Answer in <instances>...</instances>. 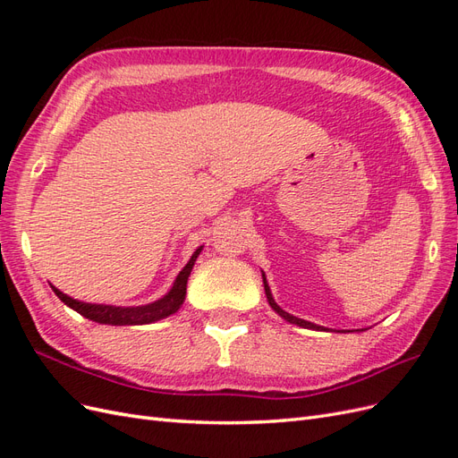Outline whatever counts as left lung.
I'll return each instance as SVG.
<instances>
[{
	"label": "left lung",
	"mask_w": 458,
	"mask_h": 458,
	"mask_svg": "<svg viewBox=\"0 0 458 458\" xmlns=\"http://www.w3.org/2000/svg\"><path fill=\"white\" fill-rule=\"evenodd\" d=\"M263 286H266V294H267V300H269V306L279 313L283 318H286L288 323H293V325H298V327H306V328H315V330H318L321 327H317V325H313V323H308V321H303V318H298V317H294V315H290V313H286V311H283L279 306H276L275 303V300H273V296H271V290H269V286H267V281H266V275H263Z\"/></svg>",
	"instance_id": "1"
}]
</instances>
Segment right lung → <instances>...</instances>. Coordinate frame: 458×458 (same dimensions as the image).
I'll use <instances>...</instances> for the list:
<instances>
[{
  "label": "right lung",
  "mask_w": 458,
  "mask_h": 458,
  "mask_svg": "<svg viewBox=\"0 0 458 458\" xmlns=\"http://www.w3.org/2000/svg\"><path fill=\"white\" fill-rule=\"evenodd\" d=\"M202 248L191 256L187 266L179 271L177 279L172 286V290L164 298H160L158 301L147 303V306H140V308H114V306H97V303H84L78 301L71 296L63 294L61 290H57L55 286L53 293L61 298V301H64L68 308H72L74 311H78L81 317L89 318V321L95 323H103V325H147V323H155L160 321V318L168 317L172 313H175L182 306L185 300V293H187V281L192 266L199 258Z\"/></svg>",
  "instance_id": "obj_1"
}]
</instances>
